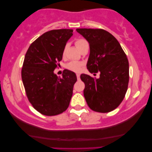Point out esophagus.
<instances>
[{
    "instance_id": "esophagus-1",
    "label": "esophagus",
    "mask_w": 152,
    "mask_h": 152,
    "mask_svg": "<svg viewBox=\"0 0 152 152\" xmlns=\"http://www.w3.org/2000/svg\"><path fill=\"white\" fill-rule=\"evenodd\" d=\"M76 76H77V80H80V75L77 74Z\"/></svg>"
}]
</instances>
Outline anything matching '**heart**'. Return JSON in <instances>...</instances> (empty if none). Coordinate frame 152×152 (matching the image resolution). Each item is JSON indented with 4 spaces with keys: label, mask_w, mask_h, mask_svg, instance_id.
<instances>
[{
    "label": "heart",
    "mask_w": 152,
    "mask_h": 152,
    "mask_svg": "<svg viewBox=\"0 0 152 152\" xmlns=\"http://www.w3.org/2000/svg\"><path fill=\"white\" fill-rule=\"evenodd\" d=\"M75 44L76 47L77 48L81 50V49L82 48L84 45H88V41H87L86 39H82V38H80V39H77L75 41ZM65 51H66V48H64L62 51V56H64L65 55ZM83 65V64L82 62H78V61H70L68 63L67 65H66V68H68V70H72L73 72H78L80 71L81 68Z\"/></svg>",
    "instance_id": "1"
}]
</instances>
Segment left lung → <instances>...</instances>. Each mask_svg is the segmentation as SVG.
Segmentation results:
<instances>
[{"instance_id":"left-lung-1","label":"left lung","mask_w":152,"mask_h":152,"mask_svg":"<svg viewBox=\"0 0 152 152\" xmlns=\"http://www.w3.org/2000/svg\"><path fill=\"white\" fill-rule=\"evenodd\" d=\"M88 41L90 55L87 69L100 72L99 78L82 74L85 84L84 95L93 111L108 113L115 109L123 100L129 80V67L126 54L117 39L102 29H77Z\"/></svg>"}]
</instances>
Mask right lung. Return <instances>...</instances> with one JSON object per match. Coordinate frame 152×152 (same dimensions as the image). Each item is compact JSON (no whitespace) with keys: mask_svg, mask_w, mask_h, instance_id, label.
I'll list each match as a JSON object with an SVG mask.
<instances>
[{"mask_svg":"<svg viewBox=\"0 0 152 152\" xmlns=\"http://www.w3.org/2000/svg\"><path fill=\"white\" fill-rule=\"evenodd\" d=\"M72 32L70 29L45 32L32 43L25 56L21 77L26 95L32 107L44 115H58L69 106L76 75L64 70L61 77L54 70Z\"/></svg>","mask_w":152,"mask_h":152,"instance_id":"right-lung-1","label":"right lung"}]
</instances>
